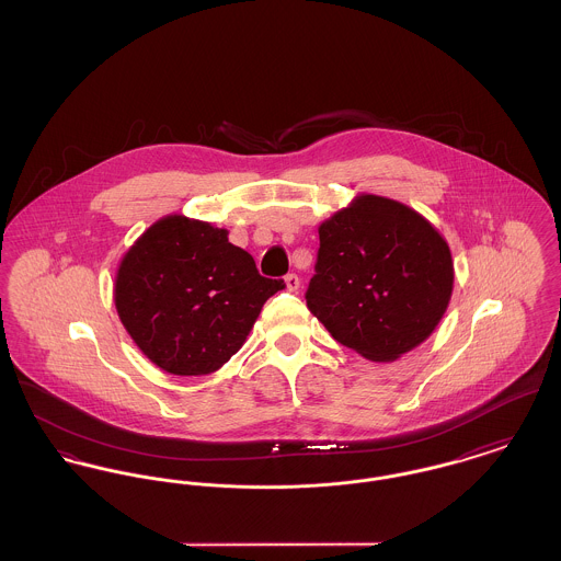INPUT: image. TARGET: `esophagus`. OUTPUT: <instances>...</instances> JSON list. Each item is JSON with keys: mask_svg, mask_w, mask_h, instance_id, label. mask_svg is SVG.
I'll return each mask as SVG.
<instances>
[{"mask_svg": "<svg viewBox=\"0 0 561 561\" xmlns=\"http://www.w3.org/2000/svg\"><path fill=\"white\" fill-rule=\"evenodd\" d=\"M285 287H287V291H297L299 289V276L297 274H287L285 276Z\"/></svg>", "mask_w": 561, "mask_h": 561, "instance_id": "obj_1", "label": "esophagus"}]
</instances>
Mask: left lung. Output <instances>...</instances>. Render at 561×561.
I'll return each mask as SVG.
<instances>
[{
    "mask_svg": "<svg viewBox=\"0 0 561 561\" xmlns=\"http://www.w3.org/2000/svg\"><path fill=\"white\" fill-rule=\"evenodd\" d=\"M308 310L346 348L392 363L442 323L454 260L439 230L412 207L358 194L319 226Z\"/></svg>",
    "mask_w": 561,
    "mask_h": 561,
    "instance_id": "obj_1",
    "label": "left lung"
}]
</instances>
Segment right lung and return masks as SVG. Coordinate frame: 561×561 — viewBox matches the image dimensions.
<instances>
[{"label": "right lung", "mask_w": 561, "mask_h": 561, "mask_svg": "<svg viewBox=\"0 0 561 561\" xmlns=\"http://www.w3.org/2000/svg\"><path fill=\"white\" fill-rule=\"evenodd\" d=\"M283 280L260 276L226 228L185 215L153 221L119 260L114 304L139 351L173 376L224 367Z\"/></svg>", "instance_id": "1"}]
</instances>
